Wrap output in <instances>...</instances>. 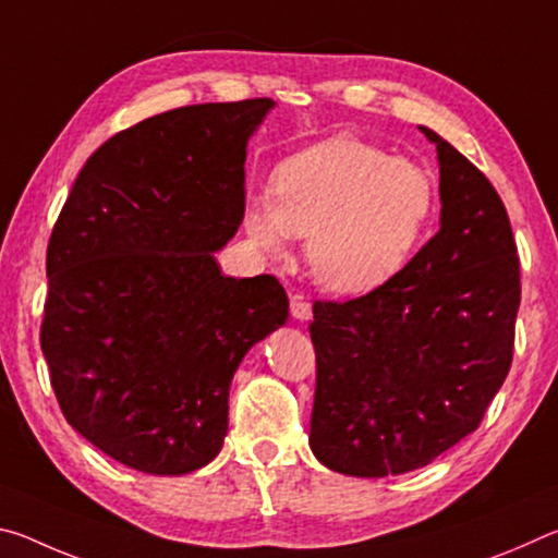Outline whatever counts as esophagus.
<instances>
[{
  "mask_svg": "<svg viewBox=\"0 0 558 558\" xmlns=\"http://www.w3.org/2000/svg\"><path fill=\"white\" fill-rule=\"evenodd\" d=\"M290 315L298 319V323H307V319H313V305H310L305 295H290Z\"/></svg>",
  "mask_w": 558,
  "mask_h": 558,
  "instance_id": "1",
  "label": "esophagus"
}]
</instances>
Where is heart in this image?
Instances as JSON below:
<instances>
[{"mask_svg":"<svg viewBox=\"0 0 558 558\" xmlns=\"http://www.w3.org/2000/svg\"><path fill=\"white\" fill-rule=\"evenodd\" d=\"M436 206V182L421 165L364 140L337 135L278 167L276 199L253 196L243 229L282 258L292 235L307 241L319 286L359 295L384 286L413 256Z\"/></svg>","mask_w":558,"mask_h":558,"instance_id":"heart-1","label":"heart"}]
</instances>
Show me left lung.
<instances>
[{
	"mask_svg": "<svg viewBox=\"0 0 558 558\" xmlns=\"http://www.w3.org/2000/svg\"><path fill=\"white\" fill-rule=\"evenodd\" d=\"M440 229L391 280L315 302L310 448L352 477L418 470L480 426L512 366L519 258L502 199L436 132Z\"/></svg>",
	"mask_w": 558,
	"mask_h": 558,
	"instance_id": "left-lung-1",
	"label": "left lung"
}]
</instances>
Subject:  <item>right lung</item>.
Wrapping results in <instances>:
<instances>
[{
	"label": "right lung",
	"instance_id": "right-lung-1",
	"mask_svg": "<svg viewBox=\"0 0 558 558\" xmlns=\"http://www.w3.org/2000/svg\"><path fill=\"white\" fill-rule=\"evenodd\" d=\"M276 102H206L147 118L83 165L53 226L41 349L65 421L149 475L219 456L229 389L286 325L272 276H223L245 211V147Z\"/></svg>",
	"mask_w": 558,
	"mask_h": 558
}]
</instances>
